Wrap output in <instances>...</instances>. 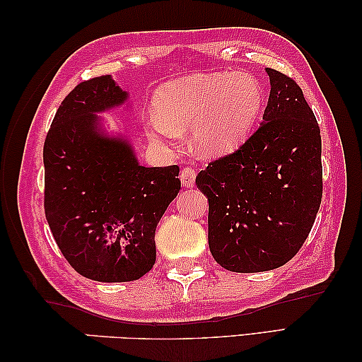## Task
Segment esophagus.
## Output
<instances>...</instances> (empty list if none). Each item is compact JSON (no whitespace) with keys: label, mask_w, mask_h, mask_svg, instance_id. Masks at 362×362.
<instances>
[{"label":"esophagus","mask_w":362,"mask_h":362,"mask_svg":"<svg viewBox=\"0 0 362 362\" xmlns=\"http://www.w3.org/2000/svg\"><path fill=\"white\" fill-rule=\"evenodd\" d=\"M180 180L185 187H192L195 182V171L192 168H182L180 173Z\"/></svg>","instance_id":"esophagus-1"}]
</instances>
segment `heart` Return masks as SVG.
<instances>
[{
  "instance_id": "heart-1",
  "label": "heart",
  "mask_w": 362,
  "mask_h": 362,
  "mask_svg": "<svg viewBox=\"0 0 362 362\" xmlns=\"http://www.w3.org/2000/svg\"><path fill=\"white\" fill-rule=\"evenodd\" d=\"M263 86L250 74L213 72L165 83L153 96L146 133L158 146H173L189 129L204 157H220L244 144L262 114Z\"/></svg>"
}]
</instances>
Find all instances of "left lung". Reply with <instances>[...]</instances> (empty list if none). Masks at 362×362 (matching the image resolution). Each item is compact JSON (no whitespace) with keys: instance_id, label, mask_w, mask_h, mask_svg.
<instances>
[{"instance_id":"left-lung-1","label":"left lung","mask_w":362,"mask_h":362,"mask_svg":"<svg viewBox=\"0 0 362 362\" xmlns=\"http://www.w3.org/2000/svg\"><path fill=\"white\" fill-rule=\"evenodd\" d=\"M263 122L230 156L195 177L209 199V247L233 272H262L290 262L316 220L322 197L321 132L303 91L266 69Z\"/></svg>"}]
</instances>
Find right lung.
<instances>
[{
	"label": "right lung",
	"instance_id": "right-lung-1",
	"mask_svg": "<svg viewBox=\"0 0 362 362\" xmlns=\"http://www.w3.org/2000/svg\"><path fill=\"white\" fill-rule=\"evenodd\" d=\"M129 110L112 75L80 83L56 112L43 149L45 213L70 266L98 282L139 279L156 263V228L180 168L142 167L129 136L100 114Z\"/></svg>",
	"mask_w": 362,
	"mask_h": 362
}]
</instances>
